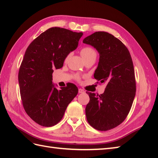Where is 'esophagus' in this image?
<instances>
[{"label": "esophagus", "instance_id": "34e87169", "mask_svg": "<svg viewBox=\"0 0 158 158\" xmlns=\"http://www.w3.org/2000/svg\"><path fill=\"white\" fill-rule=\"evenodd\" d=\"M84 92H85V90H84V89H81V88H79V94L84 93Z\"/></svg>", "mask_w": 158, "mask_h": 158}]
</instances>
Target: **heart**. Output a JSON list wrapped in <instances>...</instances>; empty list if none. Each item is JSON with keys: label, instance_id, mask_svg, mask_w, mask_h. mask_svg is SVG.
<instances>
[{"label": "heart", "instance_id": "heart-1", "mask_svg": "<svg viewBox=\"0 0 158 158\" xmlns=\"http://www.w3.org/2000/svg\"><path fill=\"white\" fill-rule=\"evenodd\" d=\"M80 53L82 56V58L84 60V61L88 59H92V58H96L97 53L95 51V49L92 48V47L89 46H85L83 47L80 50ZM75 78L77 79H79V77L78 75L75 76Z\"/></svg>", "mask_w": 158, "mask_h": 158}]
</instances>
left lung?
<instances>
[{"label":"left lung","instance_id":"8db88e82","mask_svg":"<svg viewBox=\"0 0 158 158\" xmlns=\"http://www.w3.org/2000/svg\"><path fill=\"white\" fill-rule=\"evenodd\" d=\"M83 43L98 52L99 62L94 77L106 85L100 95L86 92L89 96L85 107L86 118L94 128L111 130L125 120L135 97L132 60L125 45L108 32H96L85 37Z\"/></svg>","mask_w":158,"mask_h":158}]
</instances>
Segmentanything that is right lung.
Wrapping results in <instances>:
<instances>
[{"label": "right lung", "instance_id": "1", "mask_svg": "<svg viewBox=\"0 0 158 158\" xmlns=\"http://www.w3.org/2000/svg\"><path fill=\"white\" fill-rule=\"evenodd\" d=\"M82 32L59 27L47 30L28 47L18 74L20 96L26 113L39 125L51 127L62 119L78 93L73 83L58 89L52 83L53 69L77 49Z\"/></svg>", "mask_w": 158, "mask_h": 158}]
</instances>
